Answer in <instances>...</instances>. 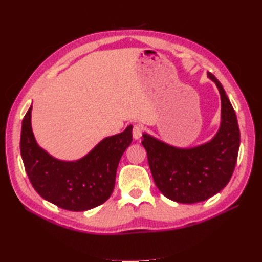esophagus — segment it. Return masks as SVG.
I'll return each instance as SVG.
<instances>
[{
    "label": "esophagus",
    "mask_w": 262,
    "mask_h": 262,
    "mask_svg": "<svg viewBox=\"0 0 262 262\" xmlns=\"http://www.w3.org/2000/svg\"><path fill=\"white\" fill-rule=\"evenodd\" d=\"M142 133H143V127L140 124H136L133 126V137L135 138V140H138L142 136Z\"/></svg>",
    "instance_id": "esophagus-1"
}]
</instances>
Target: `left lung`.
<instances>
[{"mask_svg":"<svg viewBox=\"0 0 262 262\" xmlns=\"http://www.w3.org/2000/svg\"><path fill=\"white\" fill-rule=\"evenodd\" d=\"M208 76L216 83L222 100V124L213 140L182 149L143 135L142 144L155 185L177 203L204 202L220 192L229 183L236 164L240 129L235 111L221 82L211 73Z\"/></svg>","mask_w":262,"mask_h":262,"instance_id":"left-lung-1","label":"left lung"}]
</instances>
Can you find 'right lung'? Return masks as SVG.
Listing matches in <instances>:
<instances>
[{
  "instance_id": "right-lung-1",
  "label": "right lung",
  "mask_w": 262,
  "mask_h": 262,
  "mask_svg": "<svg viewBox=\"0 0 262 262\" xmlns=\"http://www.w3.org/2000/svg\"><path fill=\"white\" fill-rule=\"evenodd\" d=\"M31 108L22 120L20 151L35 190L48 202L72 211L103 204L113 193L120 158L133 141V127L104 138L76 162H63L37 145L31 129Z\"/></svg>"
}]
</instances>
